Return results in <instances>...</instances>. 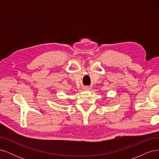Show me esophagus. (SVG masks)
<instances>
[{"label":"esophagus","mask_w":159,"mask_h":159,"mask_svg":"<svg viewBox=\"0 0 159 159\" xmlns=\"http://www.w3.org/2000/svg\"><path fill=\"white\" fill-rule=\"evenodd\" d=\"M84 89L85 90V91H88V90H89V89H90V88L88 87V86H85V87L84 88Z\"/></svg>","instance_id":"obj_1"}]
</instances>
